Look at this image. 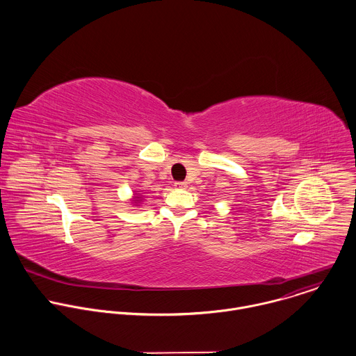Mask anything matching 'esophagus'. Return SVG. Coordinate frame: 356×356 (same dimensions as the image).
I'll list each match as a JSON object with an SVG mask.
<instances>
[{
  "mask_svg": "<svg viewBox=\"0 0 356 356\" xmlns=\"http://www.w3.org/2000/svg\"><path fill=\"white\" fill-rule=\"evenodd\" d=\"M175 187H176V188H186V187H187V183H186V181H176V183H175Z\"/></svg>",
  "mask_w": 356,
  "mask_h": 356,
  "instance_id": "1",
  "label": "esophagus"
}]
</instances>
